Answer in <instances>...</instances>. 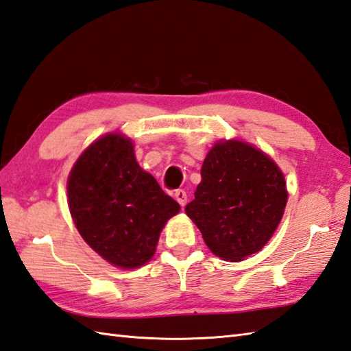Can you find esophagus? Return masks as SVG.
I'll return each instance as SVG.
<instances>
[{"label":"esophagus","instance_id":"34e87169","mask_svg":"<svg viewBox=\"0 0 351 351\" xmlns=\"http://www.w3.org/2000/svg\"><path fill=\"white\" fill-rule=\"evenodd\" d=\"M175 199L178 200V204H180L181 206H185V204H187V193H185L184 190H176L175 191Z\"/></svg>","mask_w":351,"mask_h":351}]
</instances>
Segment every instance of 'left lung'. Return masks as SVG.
<instances>
[{
    "label": "left lung",
    "mask_w": 351,
    "mask_h": 351,
    "mask_svg": "<svg viewBox=\"0 0 351 351\" xmlns=\"http://www.w3.org/2000/svg\"><path fill=\"white\" fill-rule=\"evenodd\" d=\"M202 181L185 213L215 256L238 263L259 252L287 206L280 169L258 147L220 140L205 156Z\"/></svg>",
    "instance_id": "left-lung-1"
}]
</instances>
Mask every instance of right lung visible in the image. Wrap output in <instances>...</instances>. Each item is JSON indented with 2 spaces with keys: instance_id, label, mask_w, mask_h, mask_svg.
I'll use <instances>...</instances> for the list:
<instances>
[{
  "instance_id": "right-lung-1",
  "label": "right lung",
  "mask_w": 351,
  "mask_h": 351,
  "mask_svg": "<svg viewBox=\"0 0 351 351\" xmlns=\"http://www.w3.org/2000/svg\"><path fill=\"white\" fill-rule=\"evenodd\" d=\"M68 200L84 241L121 268L145 265L164 225L181 210L138 166L132 141L119 132L106 134L80 155L68 178Z\"/></svg>"
}]
</instances>
